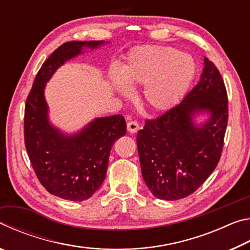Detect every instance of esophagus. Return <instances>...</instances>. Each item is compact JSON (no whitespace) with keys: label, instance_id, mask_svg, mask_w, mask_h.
<instances>
[{"label":"esophagus","instance_id":"esophagus-1","mask_svg":"<svg viewBox=\"0 0 250 250\" xmlns=\"http://www.w3.org/2000/svg\"><path fill=\"white\" fill-rule=\"evenodd\" d=\"M126 128H128V131L131 133H134L137 132V131L140 129V125L137 121H129L128 124H126Z\"/></svg>","mask_w":250,"mask_h":250}]
</instances>
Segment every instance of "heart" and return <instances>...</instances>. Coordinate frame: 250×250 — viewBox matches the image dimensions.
<instances>
[{"label": "heart", "mask_w": 250, "mask_h": 250, "mask_svg": "<svg viewBox=\"0 0 250 250\" xmlns=\"http://www.w3.org/2000/svg\"><path fill=\"white\" fill-rule=\"evenodd\" d=\"M196 73V64L189 55L163 46L134 48L122 66L121 76L112 74V83L122 95L144 86L143 104L153 111H164L184 96Z\"/></svg>", "instance_id": "obj_1"}]
</instances>
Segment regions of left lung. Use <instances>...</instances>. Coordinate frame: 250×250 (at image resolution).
Listing matches in <instances>:
<instances>
[{"label":"left lung","mask_w":250,"mask_h":250,"mask_svg":"<svg viewBox=\"0 0 250 250\" xmlns=\"http://www.w3.org/2000/svg\"><path fill=\"white\" fill-rule=\"evenodd\" d=\"M206 111L203 126L192 117ZM228 121L225 83L217 67L204 58L200 82L183 100L154 119H146L137 145L142 176L153 196L175 201L191 195L221 159Z\"/></svg>","instance_id":"8db88e82"}]
</instances>
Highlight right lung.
Segmentation results:
<instances>
[{
    "mask_svg": "<svg viewBox=\"0 0 250 250\" xmlns=\"http://www.w3.org/2000/svg\"><path fill=\"white\" fill-rule=\"evenodd\" d=\"M104 43L74 41L59 46L42 65L25 104L24 141L34 172L46 191L64 200L80 202L94 195L105 177L113 143L125 134L126 125L116 115L97 118L74 135L62 133L48 121L45 83L83 47L94 49Z\"/></svg>",
    "mask_w": 250,
    "mask_h": 250,
    "instance_id": "1",
    "label": "right lung"
}]
</instances>
